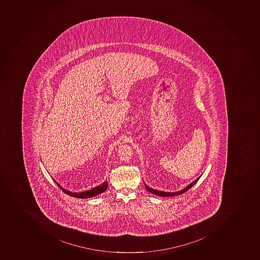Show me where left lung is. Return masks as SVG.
<instances>
[{
  "label": "left lung",
  "instance_id": "obj_1",
  "mask_svg": "<svg viewBox=\"0 0 260 260\" xmlns=\"http://www.w3.org/2000/svg\"><path fill=\"white\" fill-rule=\"evenodd\" d=\"M202 176V175H201ZM201 176H199L198 179H195L194 181H192V183H189L188 186H186L185 188H183V189L180 190V191H178V192H164V191H159L157 189H154V188H150L149 186L146 185V183H144L145 187H146V189L148 190L149 192H151L152 194L156 195V196L159 197H171V196H176V195L182 194L183 192H185L186 191H188L189 188H192V186L194 185L195 183L199 181V179L201 178Z\"/></svg>",
  "mask_w": 260,
  "mask_h": 260
}]
</instances>
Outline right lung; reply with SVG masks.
Returning <instances> with one entry per match:
<instances>
[{
	"label": "right lung",
	"instance_id": "1",
	"mask_svg": "<svg viewBox=\"0 0 260 260\" xmlns=\"http://www.w3.org/2000/svg\"><path fill=\"white\" fill-rule=\"evenodd\" d=\"M53 180H54L55 183H57V185H58L59 188H61L65 193L69 195V196L77 198V199H89V198H92V197L101 194L102 192H105L108 188V182L105 181L104 183L100 184V185L96 186V187L91 188L90 190H86V191H83V192H72V191H69V190L62 188L55 179H53Z\"/></svg>",
	"mask_w": 260,
	"mask_h": 260
}]
</instances>
